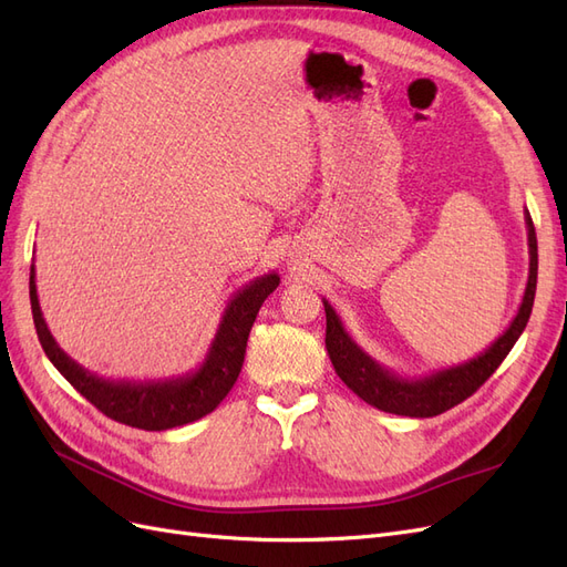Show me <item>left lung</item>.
<instances>
[{
	"instance_id": "8db88e82",
	"label": "left lung",
	"mask_w": 567,
	"mask_h": 567,
	"mask_svg": "<svg viewBox=\"0 0 567 567\" xmlns=\"http://www.w3.org/2000/svg\"><path fill=\"white\" fill-rule=\"evenodd\" d=\"M525 227H527V250H529V271L523 302L516 317L508 323V329L496 338L492 346L475 354L468 362H461L447 369H437L425 375H400L383 364L375 362L357 346L354 338L342 326L338 312L331 302L323 298L326 310V350H329L331 364L340 381L346 383L357 398H362L367 404L388 411V414L411 416V419H431L442 414L483 385L489 375L499 369V364L516 346V340L525 331L527 319L532 315L537 290V234L532 217L525 208Z\"/></svg>"
}]
</instances>
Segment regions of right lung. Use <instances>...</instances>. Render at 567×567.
<instances>
[{
    "instance_id": "add662e5",
    "label": "right lung",
    "mask_w": 567,
    "mask_h": 567,
    "mask_svg": "<svg viewBox=\"0 0 567 567\" xmlns=\"http://www.w3.org/2000/svg\"><path fill=\"white\" fill-rule=\"evenodd\" d=\"M279 281V274L269 271L265 277H257L244 288H238L225 307V315H221L217 333L200 367L158 381L104 379V375L87 371L75 359L68 357L59 348L42 317L35 286V265L30 267V305L44 354L84 400H90L101 414L117 423L142 427V431H167V427L203 419L227 398L238 373H241L252 321Z\"/></svg>"
}]
</instances>
